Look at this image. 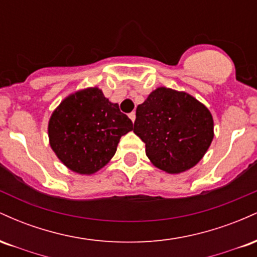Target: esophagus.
Here are the masks:
<instances>
[{"instance_id": "34e87169", "label": "esophagus", "mask_w": 257, "mask_h": 257, "mask_svg": "<svg viewBox=\"0 0 257 257\" xmlns=\"http://www.w3.org/2000/svg\"><path fill=\"white\" fill-rule=\"evenodd\" d=\"M129 118H131L132 122L134 123L135 118H137V114H135V112H132V113H129Z\"/></svg>"}]
</instances>
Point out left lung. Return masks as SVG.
Returning <instances> with one entry per match:
<instances>
[{
    "mask_svg": "<svg viewBox=\"0 0 257 257\" xmlns=\"http://www.w3.org/2000/svg\"><path fill=\"white\" fill-rule=\"evenodd\" d=\"M134 133L158 169L179 174L203 158L214 139V120L202 102L185 91L159 87L137 107Z\"/></svg>",
    "mask_w": 257,
    "mask_h": 257,
    "instance_id": "left-lung-1",
    "label": "left lung"
}]
</instances>
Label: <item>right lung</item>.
<instances>
[{
  "instance_id": "add662e5",
  "label": "right lung",
  "mask_w": 257,
  "mask_h": 257,
  "mask_svg": "<svg viewBox=\"0 0 257 257\" xmlns=\"http://www.w3.org/2000/svg\"><path fill=\"white\" fill-rule=\"evenodd\" d=\"M133 122L96 87L75 91L53 111L48 123L49 145L65 167L91 175L116 153L119 139Z\"/></svg>"
}]
</instances>
